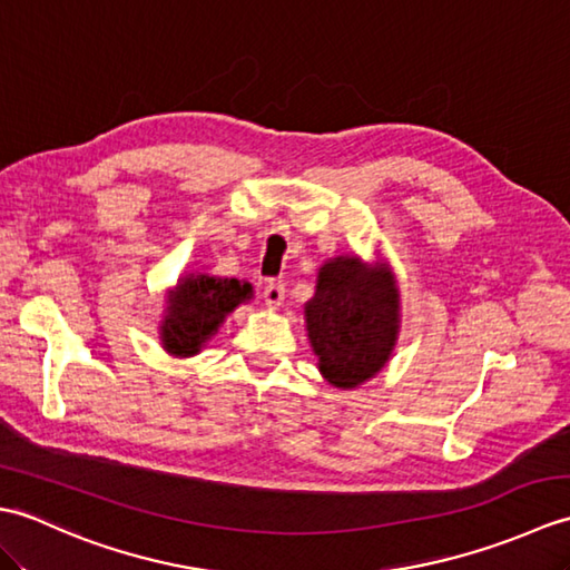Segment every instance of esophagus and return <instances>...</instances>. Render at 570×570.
<instances>
[{
	"label": "esophagus",
	"mask_w": 570,
	"mask_h": 570,
	"mask_svg": "<svg viewBox=\"0 0 570 570\" xmlns=\"http://www.w3.org/2000/svg\"><path fill=\"white\" fill-rule=\"evenodd\" d=\"M284 294H286V288H284V284L282 282H266V286H264V292H262V296H264V304L266 306H272V308H276V306H282L284 304Z\"/></svg>",
	"instance_id": "esophagus-1"
}]
</instances>
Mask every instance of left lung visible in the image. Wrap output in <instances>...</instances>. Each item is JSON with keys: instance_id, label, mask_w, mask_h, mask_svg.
I'll return each instance as SVG.
<instances>
[{"instance_id": "left-lung-1", "label": "left lung", "mask_w": 570, "mask_h": 570, "mask_svg": "<svg viewBox=\"0 0 570 570\" xmlns=\"http://www.w3.org/2000/svg\"><path fill=\"white\" fill-rule=\"evenodd\" d=\"M318 370L337 390L372 380L399 337V288L384 262L333 257L318 269L316 294L304 306Z\"/></svg>"}]
</instances>
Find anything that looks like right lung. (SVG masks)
Returning <instances> with one entry per match:
<instances>
[{
  "instance_id": "add662e5",
  "label": "right lung",
  "mask_w": 570,
  "mask_h": 570,
  "mask_svg": "<svg viewBox=\"0 0 570 570\" xmlns=\"http://www.w3.org/2000/svg\"><path fill=\"white\" fill-rule=\"evenodd\" d=\"M252 298V284L210 274H186L166 296L161 343L174 357H193L220 328L227 313Z\"/></svg>"
}]
</instances>
